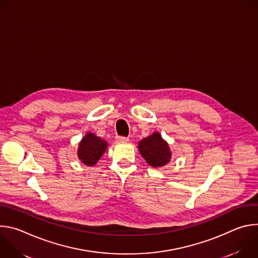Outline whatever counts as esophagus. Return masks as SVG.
Here are the masks:
<instances>
[{"label": "esophagus", "mask_w": 258, "mask_h": 258, "mask_svg": "<svg viewBox=\"0 0 258 258\" xmlns=\"http://www.w3.org/2000/svg\"><path fill=\"white\" fill-rule=\"evenodd\" d=\"M116 142H117V143H126V142H128V138H126V137H121V136H117V137H116Z\"/></svg>", "instance_id": "34e87169"}]
</instances>
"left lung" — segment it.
Wrapping results in <instances>:
<instances>
[{
  "label": "left lung",
  "instance_id": "left-lung-1",
  "mask_svg": "<svg viewBox=\"0 0 258 258\" xmlns=\"http://www.w3.org/2000/svg\"><path fill=\"white\" fill-rule=\"evenodd\" d=\"M139 151L146 162L152 167H161L171 158L168 144L157 132L139 142Z\"/></svg>",
  "mask_w": 258,
  "mask_h": 258
}]
</instances>
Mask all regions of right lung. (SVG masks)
<instances>
[{
	"instance_id": "add662e5",
	"label": "right lung",
	"mask_w": 258,
	"mask_h": 258,
	"mask_svg": "<svg viewBox=\"0 0 258 258\" xmlns=\"http://www.w3.org/2000/svg\"><path fill=\"white\" fill-rule=\"evenodd\" d=\"M107 149V142L93 133H87L79 145L78 156L80 160L88 165L94 166Z\"/></svg>"
}]
</instances>
